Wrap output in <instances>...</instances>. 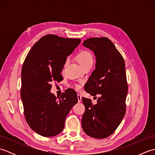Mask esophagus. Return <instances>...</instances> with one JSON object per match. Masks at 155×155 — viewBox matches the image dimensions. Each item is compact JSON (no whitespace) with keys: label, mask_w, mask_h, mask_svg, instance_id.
<instances>
[{"label":"esophagus","mask_w":155,"mask_h":155,"mask_svg":"<svg viewBox=\"0 0 155 155\" xmlns=\"http://www.w3.org/2000/svg\"><path fill=\"white\" fill-rule=\"evenodd\" d=\"M77 98H78V103H80V102H81V101H82L81 95L79 94H77Z\"/></svg>","instance_id":"1"}]
</instances>
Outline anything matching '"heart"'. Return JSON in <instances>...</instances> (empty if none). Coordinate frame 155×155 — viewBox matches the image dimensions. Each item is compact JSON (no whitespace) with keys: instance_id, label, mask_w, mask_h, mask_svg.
Masks as SVG:
<instances>
[{"instance_id":"obj_1","label":"heart","mask_w":155,"mask_h":155,"mask_svg":"<svg viewBox=\"0 0 155 155\" xmlns=\"http://www.w3.org/2000/svg\"><path fill=\"white\" fill-rule=\"evenodd\" d=\"M77 59L78 62H79V64L81 65V67L84 64H86L88 62H93V56H92L90 52H88L87 51H83L80 52L78 55ZM76 87L77 88H79L80 87L78 86V85H77Z\"/></svg>"}]
</instances>
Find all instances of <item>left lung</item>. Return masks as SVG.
<instances>
[{
	"instance_id": "obj_1",
	"label": "left lung",
	"mask_w": 155,
	"mask_h": 155,
	"mask_svg": "<svg viewBox=\"0 0 155 155\" xmlns=\"http://www.w3.org/2000/svg\"><path fill=\"white\" fill-rule=\"evenodd\" d=\"M83 46L93 51L96 58L95 70L87 81L86 88L92 96L101 94L97 104L82 98L85 111L82 128L87 135L104 139L113 134L124 116L128 92L123 57L106 37L91 38Z\"/></svg>"
}]
</instances>
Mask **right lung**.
<instances>
[{
  "mask_svg": "<svg viewBox=\"0 0 155 155\" xmlns=\"http://www.w3.org/2000/svg\"><path fill=\"white\" fill-rule=\"evenodd\" d=\"M81 41L46 35L32 46L23 63L21 97L25 117L29 127L41 136L61 133L66 117L77 103L73 89L66 90L61 97H56L51 89L52 82L62 79L61 73L67 58Z\"/></svg>",
  "mask_w": 155,
  "mask_h": 155,
  "instance_id": "obj_1",
  "label": "right lung"
}]
</instances>
